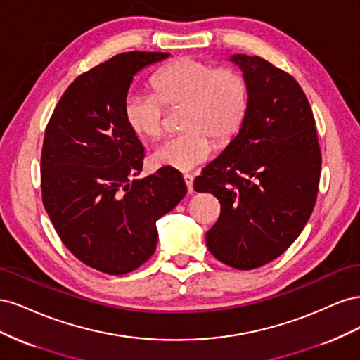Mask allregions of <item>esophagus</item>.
<instances>
[{
    "instance_id": "34e87169",
    "label": "esophagus",
    "mask_w": 360,
    "mask_h": 360,
    "mask_svg": "<svg viewBox=\"0 0 360 360\" xmlns=\"http://www.w3.org/2000/svg\"><path fill=\"white\" fill-rule=\"evenodd\" d=\"M183 180H184V183H186L188 191L193 192V176H191V174H184Z\"/></svg>"
}]
</instances>
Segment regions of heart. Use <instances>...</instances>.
<instances>
[{
	"instance_id": "1",
	"label": "heart",
	"mask_w": 360,
	"mask_h": 360,
	"mask_svg": "<svg viewBox=\"0 0 360 360\" xmlns=\"http://www.w3.org/2000/svg\"><path fill=\"white\" fill-rule=\"evenodd\" d=\"M153 94H129L123 118L130 132L155 139L163 132L165 108L184 106V134L160 143L150 162L155 168L189 171L212 156L213 140L226 144L240 132L249 112L246 76L234 68L183 57L160 68L150 78Z\"/></svg>"
}]
</instances>
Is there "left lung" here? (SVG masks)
I'll list each match as a JSON object with an SVG mask.
<instances>
[{"label": "left lung", "instance_id": "8db88e82", "mask_svg": "<svg viewBox=\"0 0 360 360\" xmlns=\"http://www.w3.org/2000/svg\"><path fill=\"white\" fill-rule=\"evenodd\" d=\"M230 60L249 82V112L193 189L221 202L219 219L205 234L212 255L250 270L284 254L307 225L317 201L321 151L299 82L257 56Z\"/></svg>", "mask_w": 360, "mask_h": 360}]
</instances>
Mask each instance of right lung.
Listing matches in <instances>:
<instances>
[{
	"label": "right lung",
	"instance_id": "1",
	"mask_svg": "<svg viewBox=\"0 0 360 360\" xmlns=\"http://www.w3.org/2000/svg\"><path fill=\"white\" fill-rule=\"evenodd\" d=\"M167 52L118 53L79 75L45 130L41 200L61 242L84 264L124 275L155 254L156 221L188 189L181 174L160 168L141 180L144 147L123 118L134 76Z\"/></svg>",
	"mask_w": 360,
	"mask_h": 360
}]
</instances>
